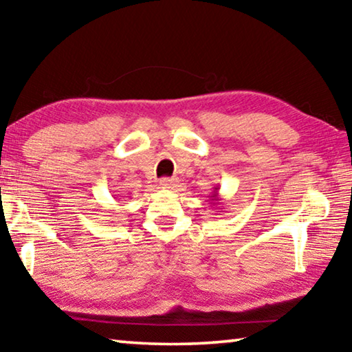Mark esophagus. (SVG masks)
Here are the masks:
<instances>
[{
	"label": "esophagus",
	"mask_w": 352,
	"mask_h": 352,
	"mask_svg": "<svg viewBox=\"0 0 352 352\" xmlns=\"http://www.w3.org/2000/svg\"><path fill=\"white\" fill-rule=\"evenodd\" d=\"M160 184H162L163 189H172V188H174V182H172L170 178H163V180L160 182Z\"/></svg>",
	"instance_id": "esophagus-1"
}]
</instances>
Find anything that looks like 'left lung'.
<instances>
[{"mask_svg": "<svg viewBox=\"0 0 352 352\" xmlns=\"http://www.w3.org/2000/svg\"><path fill=\"white\" fill-rule=\"evenodd\" d=\"M219 201H220V197H219V188H214L212 194H211V204H212V206H217Z\"/></svg>", "mask_w": 352, "mask_h": 352, "instance_id": "obj_1", "label": "left lung"}]
</instances>
